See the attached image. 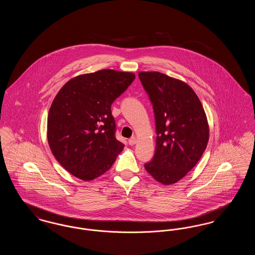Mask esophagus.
Segmentation results:
<instances>
[{
	"instance_id": "obj_1",
	"label": "esophagus",
	"mask_w": 255,
	"mask_h": 255,
	"mask_svg": "<svg viewBox=\"0 0 255 255\" xmlns=\"http://www.w3.org/2000/svg\"><path fill=\"white\" fill-rule=\"evenodd\" d=\"M135 142H136V138H135L134 136H132L131 138H129V139H128V143H129L130 145H133V144H135Z\"/></svg>"
}]
</instances>
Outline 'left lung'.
I'll use <instances>...</instances> for the list:
<instances>
[{
    "mask_svg": "<svg viewBox=\"0 0 255 255\" xmlns=\"http://www.w3.org/2000/svg\"><path fill=\"white\" fill-rule=\"evenodd\" d=\"M153 104L156 122V152L144 164L162 184L180 181L206 150L209 129L206 113L194 91L181 80L158 72L138 73Z\"/></svg>",
    "mask_w": 255,
    "mask_h": 255,
    "instance_id": "left-lung-1",
    "label": "left lung"
}]
</instances>
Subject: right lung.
<instances>
[{"mask_svg": "<svg viewBox=\"0 0 255 255\" xmlns=\"http://www.w3.org/2000/svg\"><path fill=\"white\" fill-rule=\"evenodd\" d=\"M133 73L101 70L74 77L50 106L48 141L61 165L92 181L112 167L124 144L116 138L111 105L134 79Z\"/></svg>", "mask_w": 255, "mask_h": 255, "instance_id": "obj_1", "label": "right lung"}]
</instances>
